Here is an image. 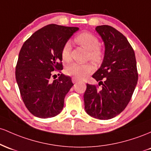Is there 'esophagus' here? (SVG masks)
Returning <instances> with one entry per match:
<instances>
[{
  "label": "esophagus",
  "mask_w": 151,
  "mask_h": 151,
  "mask_svg": "<svg viewBox=\"0 0 151 151\" xmlns=\"http://www.w3.org/2000/svg\"><path fill=\"white\" fill-rule=\"evenodd\" d=\"M72 81H73V83H76L79 82V81H80V79L77 78H76V77H73L72 78Z\"/></svg>",
  "instance_id": "obj_1"
}]
</instances>
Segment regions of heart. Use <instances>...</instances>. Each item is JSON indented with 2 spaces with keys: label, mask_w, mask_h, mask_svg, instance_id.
<instances>
[{
  "label": "heart",
  "mask_w": 151,
  "mask_h": 151,
  "mask_svg": "<svg viewBox=\"0 0 151 151\" xmlns=\"http://www.w3.org/2000/svg\"><path fill=\"white\" fill-rule=\"evenodd\" d=\"M76 42L88 50V57L91 60L98 63L101 60L103 57V52L98 47L99 41L98 38L92 33L88 32L81 33L76 38ZM71 45L70 42H66L63 45L61 51V56L64 61H69L70 60ZM93 71V66L90 63H73L69 65L65 69L68 75L72 76L78 79H82L88 74Z\"/></svg>",
  "instance_id": "heart-1"
}]
</instances>
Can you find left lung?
<instances>
[{
    "label": "left lung",
    "instance_id": "8db88e82",
    "mask_svg": "<svg viewBox=\"0 0 151 151\" xmlns=\"http://www.w3.org/2000/svg\"><path fill=\"white\" fill-rule=\"evenodd\" d=\"M96 30L105 45L102 64L93 75L101 88L87 84L85 110L93 118L108 120L119 115L130 101L138 78L136 60L129 42L118 30L106 25Z\"/></svg>",
    "mask_w": 151,
    "mask_h": 151
}]
</instances>
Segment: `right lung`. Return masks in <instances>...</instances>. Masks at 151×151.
Returning <instances> with one entry per match:
<instances>
[{"label":"right lung","mask_w":151,"mask_h":151,"mask_svg":"<svg viewBox=\"0 0 151 151\" xmlns=\"http://www.w3.org/2000/svg\"><path fill=\"white\" fill-rule=\"evenodd\" d=\"M77 27L50 24L35 32L23 43L16 68L22 99L33 116L52 118L62 111L64 98L73 84L63 74L50 80L53 71L63 70L62 48Z\"/></svg>","instance_id":"add662e5"}]
</instances>
